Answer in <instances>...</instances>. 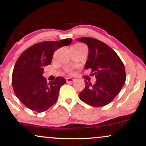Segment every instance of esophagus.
<instances>
[{
	"label": "esophagus",
	"instance_id": "1",
	"mask_svg": "<svg viewBox=\"0 0 146 146\" xmlns=\"http://www.w3.org/2000/svg\"><path fill=\"white\" fill-rule=\"evenodd\" d=\"M66 82H73V81H74V79H73V78H67L66 79Z\"/></svg>",
	"mask_w": 146,
	"mask_h": 146
}]
</instances>
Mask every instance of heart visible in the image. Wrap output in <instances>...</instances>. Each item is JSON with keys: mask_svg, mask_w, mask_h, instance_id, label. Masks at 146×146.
Returning a JSON list of instances; mask_svg holds the SVG:
<instances>
[{"mask_svg": "<svg viewBox=\"0 0 146 146\" xmlns=\"http://www.w3.org/2000/svg\"><path fill=\"white\" fill-rule=\"evenodd\" d=\"M82 46H84L82 44H80V43H78V44H75L73 45V46H72V47H82ZM66 71H67L68 72H71V69H69V68H68V69L66 70Z\"/></svg>", "mask_w": 146, "mask_h": 146, "instance_id": "heart-1", "label": "heart"}]
</instances>
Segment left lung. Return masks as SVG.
<instances>
[{
    "mask_svg": "<svg viewBox=\"0 0 146 146\" xmlns=\"http://www.w3.org/2000/svg\"><path fill=\"white\" fill-rule=\"evenodd\" d=\"M76 40L88 46L85 69L90 68L97 79L93 85L84 81L86 86L79 94L80 99L94 107L108 104L118 95L125 82L123 63L115 51L103 42L86 37Z\"/></svg>",
    "mask_w": 146,
    "mask_h": 146,
    "instance_id": "left-lung-1",
    "label": "left lung"
}]
</instances>
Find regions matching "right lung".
<instances>
[{
  "label": "right lung",
  "instance_id": "obj_1",
  "mask_svg": "<svg viewBox=\"0 0 146 146\" xmlns=\"http://www.w3.org/2000/svg\"><path fill=\"white\" fill-rule=\"evenodd\" d=\"M71 42V38L40 42L27 48L19 56L13 70L12 86L16 97L27 108L42 113L56 103L66 79L58 77L47 83L42 76L44 67L51 64L57 49Z\"/></svg>",
  "mask_w": 146,
  "mask_h": 146
}]
</instances>
